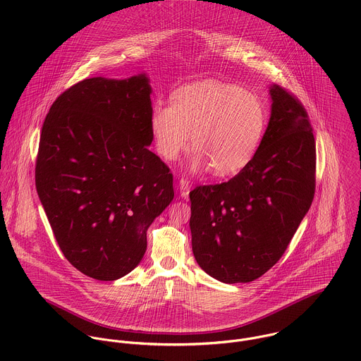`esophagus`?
I'll return each mask as SVG.
<instances>
[{
	"label": "esophagus",
	"instance_id": "1",
	"mask_svg": "<svg viewBox=\"0 0 361 361\" xmlns=\"http://www.w3.org/2000/svg\"><path fill=\"white\" fill-rule=\"evenodd\" d=\"M190 190H191L190 181L185 180V178H181V180L178 181V191H180L181 198L187 200V198H188V194H190Z\"/></svg>",
	"mask_w": 361,
	"mask_h": 361
}]
</instances>
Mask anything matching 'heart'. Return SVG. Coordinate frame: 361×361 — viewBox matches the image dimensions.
Returning a JSON list of instances; mask_svg holds the SVG:
<instances>
[{"label":"heart","instance_id":"b5f03b06","mask_svg":"<svg viewBox=\"0 0 361 361\" xmlns=\"http://www.w3.org/2000/svg\"><path fill=\"white\" fill-rule=\"evenodd\" d=\"M267 125L262 99L240 87L205 80L177 90L171 106L156 105L150 129L159 154L171 161L191 145L195 169L216 176L243 170L255 157Z\"/></svg>","mask_w":361,"mask_h":361}]
</instances>
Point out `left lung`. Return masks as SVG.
<instances>
[{"label":"left lung","mask_w":361,"mask_h":361,"mask_svg":"<svg viewBox=\"0 0 361 361\" xmlns=\"http://www.w3.org/2000/svg\"><path fill=\"white\" fill-rule=\"evenodd\" d=\"M252 161L228 183L190 192L192 253L225 284L262 277L284 255L315 192L317 149L308 114L277 84Z\"/></svg>","instance_id":"1"}]
</instances>
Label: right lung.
Wrapping results in <instances>:
<instances>
[{
    "instance_id": "right-lung-1",
    "label": "right lung",
    "mask_w": 361,
    "mask_h": 361,
    "mask_svg": "<svg viewBox=\"0 0 361 361\" xmlns=\"http://www.w3.org/2000/svg\"><path fill=\"white\" fill-rule=\"evenodd\" d=\"M146 73L92 77L64 91L43 122L35 183L64 257L114 281L142 260L146 232L174 198L169 167L149 150Z\"/></svg>"
}]
</instances>
